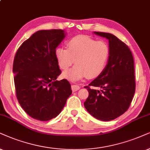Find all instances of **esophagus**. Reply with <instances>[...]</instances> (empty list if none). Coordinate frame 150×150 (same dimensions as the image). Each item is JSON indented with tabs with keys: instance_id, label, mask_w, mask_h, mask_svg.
<instances>
[{
	"instance_id": "1",
	"label": "esophagus",
	"mask_w": 150,
	"mask_h": 150,
	"mask_svg": "<svg viewBox=\"0 0 150 150\" xmlns=\"http://www.w3.org/2000/svg\"><path fill=\"white\" fill-rule=\"evenodd\" d=\"M71 88H72V91H73V92H75V91H77V90H79V89L80 88V87H79L78 85H72Z\"/></svg>"
}]
</instances>
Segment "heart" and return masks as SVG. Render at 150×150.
<instances>
[{
	"label": "heart",
	"instance_id": "obj_1",
	"mask_svg": "<svg viewBox=\"0 0 150 150\" xmlns=\"http://www.w3.org/2000/svg\"><path fill=\"white\" fill-rule=\"evenodd\" d=\"M67 49L57 48L55 57L60 69L66 70L75 63L71 69L64 71L62 75L71 81H77L88 77L94 78L105 69L110 55L107 42L96 41L85 35L74 37L66 43Z\"/></svg>",
	"mask_w": 150,
	"mask_h": 150
}]
</instances>
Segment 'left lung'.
Segmentation results:
<instances>
[{
	"label": "left lung",
	"mask_w": 150,
	"mask_h": 150,
	"mask_svg": "<svg viewBox=\"0 0 150 150\" xmlns=\"http://www.w3.org/2000/svg\"><path fill=\"white\" fill-rule=\"evenodd\" d=\"M109 40L110 55L105 69L88 86V97L84 105L94 117L109 121L129 109L135 93L134 62L130 49L118 38L110 33L94 32ZM99 87L100 90L89 86Z\"/></svg>",
	"instance_id": "8db88e82"
}]
</instances>
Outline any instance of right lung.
I'll return each instance as SVG.
<instances>
[{"instance_id":"right-lung-1","label":"right lung","mask_w":150,"mask_h":150,"mask_svg":"<svg viewBox=\"0 0 150 150\" xmlns=\"http://www.w3.org/2000/svg\"><path fill=\"white\" fill-rule=\"evenodd\" d=\"M66 35L63 30H39L15 54L16 98L23 109L36 120L47 121L57 116L72 93L69 81L57 80L61 70L55 50Z\"/></svg>"}]
</instances>
